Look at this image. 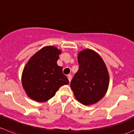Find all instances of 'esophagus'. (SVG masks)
<instances>
[{"label": "esophagus", "instance_id": "esophagus-1", "mask_svg": "<svg viewBox=\"0 0 134 134\" xmlns=\"http://www.w3.org/2000/svg\"><path fill=\"white\" fill-rule=\"evenodd\" d=\"M71 78H72V76H71V75H70V74H69V75H68V79L69 81H71Z\"/></svg>", "mask_w": 134, "mask_h": 134}]
</instances>
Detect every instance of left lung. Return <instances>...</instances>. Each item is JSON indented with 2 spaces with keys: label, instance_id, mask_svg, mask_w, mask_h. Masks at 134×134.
<instances>
[{
  "label": "left lung",
  "instance_id": "1",
  "mask_svg": "<svg viewBox=\"0 0 134 134\" xmlns=\"http://www.w3.org/2000/svg\"><path fill=\"white\" fill-rule=\"evenodd\" d=\"M78 71L70 83L75 97L83 105L97 103L108 91L109 77L101 57L87 49L78 54Z\"/></svg>",
  "mask_w": 134,
  "mask_h": 134
}]
</instances>
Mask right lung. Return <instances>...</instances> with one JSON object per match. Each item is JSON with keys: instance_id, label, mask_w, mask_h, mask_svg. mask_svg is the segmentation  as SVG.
Returning <instances> with one entry per match:
<instances>
[{"instance_id": "1", "label": "right lung", "mask_w": 134, "mask_h": 134, "mask_svg": "<svg viewBox=\"0 0 134 134\" xmlns=\"http://www.w3.org/2000/svg\"><path fill=\"white\" fill-rule=\"evenodd\" d=\"M61 53L53 46H47L30 59L22 74V85L26 94L32 100L43 102L55 96L61 86L69 81L57 61Z\"/></svg>"}]
</instances>
